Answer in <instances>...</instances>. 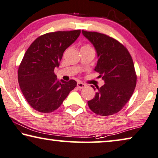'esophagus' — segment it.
<instances>
[{
	"mask_svg": "<svg viewBox=\"0 0 158 158\" xmlns=\"http://www.w3.org/2000/svg\"><path fill=\"white\" fill-rule=\"evenodd\" d=\"M86 86V85L85 84L82 83V82L81 81H79L77 82V87H78L79 89H83V88H85Z\"/></svg>",
	"mask_w": 158,
	"mask_h": 158,
	"instance_id": "obj_1",
	"label": "esophagus"
}]
</instances>
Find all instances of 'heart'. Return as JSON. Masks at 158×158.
<instances>
[{"instance_id": "1", "label": "heart", "mask_w": 158, "mask_h": 158, "mask_svg": "<svg viewBox=\"0 0 158 158\" xmlns=\"http://www.w3.org/2000/svg\"><path fill=\"white\" fill-rule=\"evenodd\" d=\"M84 46H86V47H91V46H89V45H85Z\"/></svg>"}]
</instances>
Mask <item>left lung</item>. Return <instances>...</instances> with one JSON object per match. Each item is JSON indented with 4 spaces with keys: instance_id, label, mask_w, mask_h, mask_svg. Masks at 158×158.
Instances as JSON below:
<instances>
[{
    "instance_id": "left-lung-1",
    "label": "left lung",
    "mask_w": 158,
    "mask_h": 158,
    "mask_svg": "<svg viewBox=\"0 0 158 158\" xmlns=\"http://www.w3.org/2000/svg\"><path fill=\"white\" fill-rule=\"evenodd\" d=\"M82 34L97 51L98 61L94 71L105 83L100 88L96 86L95 97L88 101L89 107L101 116L116 114L130 100L136 86L132 56L125 46L107 35L84 30Z\"/></svg>"
}]
</instances>
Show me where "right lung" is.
Listing matches in <instances>:
<instances>
[{"label":"right lung","mask_w":158,"mask_h":158,"mask_svg":"<svg viewBox=\"0 0 158 158\" xmlns=\"http://www.w3.org/2000/svg\"><path fill=\"white\" fill-rule=\"evenodd\" d=\"M80 33V30L47 33L38 37L26 52L18 70V81L26 101L35 110L43 113L56 110L76 87L74 80H58L54 69Z\"/></svg>","instance_id":"obj_1"}]
</instances>
